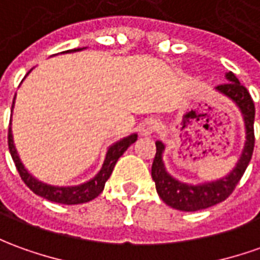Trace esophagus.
<instances>
[{"label": "esophagus", "mask_w": 260, "mask_h": 260, "mask_svg": "<svg viewBox=\"0 0 260 260\" xmlns=\"http://www.w3.org/2000/svg\"><path fill=\"white\" fill-rule=\"evenodd\" d=\"M158 126H159V122L155 118H148V119H145L144 122L139 125V134L142 137H149V135H152L153 132L158 129Z\"/></svg>", "instance_id": "obj_1"}]
</instances>
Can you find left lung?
<instances>
[{
  "label": "left lung",
  "mask_w": 260,
  "mask_h": 260,
  "mask_svg": "<svg viewBox=\"0 0 260 260\" xmlns=\"http://www.w3.org/2000/svg\"><path fill=\"white\" fill-rule=\"evenodd\" d=\"M225 84L218 85L215 89L219 93L228 96L241 111L243 123H245V145L241 156L235 168L223 178L216 181L204 182V183H186L178 181L169 174L164 162L165 145L156 141V153L152 164V179L155 181L156 192L159 198L171 208L183 212H195L201 209L211 208L213 205L225 201L232 192L238 182L241 181L242 175L248 168L253 146H255V134H253V121H255V105L250 98L248 89L242 85L239 79L232 72H226Z\"/></svg>",
  "instance_id": "obj_1"
}]
</instances>
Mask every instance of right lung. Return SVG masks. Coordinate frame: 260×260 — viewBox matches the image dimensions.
Segmentation results:
<instances>
[{
  "instance_id": "1",
  "label": "right lung",
  "mask_w": 260,
  "mask_h": 260,
  "mask_svg": "<svg viewBox=\"0 0 260 260\" xmlns=\"http://www.w3.org/2000/svg\"><path fill=\"white\" fill-rule=\"evenodd\" d=\"M85 48H78V49H71V51H65V52H78ZM29 74V72H28ZM26 74V75H28ZM15 105V98L12 102V109ZM11 109V112H12ZM138 139L137 134H131L129 137H125L119 141H116L115 144H112L108 148L107 155H105V159L104 164L101 167L100 172L93 176L92 179L84 182V183H79V185H74V186H55V185H48L45 182L38 181L35 176L29 174L24 167V164L21 162L17 152V148L14 145V137H12V129L11 123H10V129H8V146H10V153H11L14 164L18 169V174L21 176V179L25 182V185L32 190L35 195L38 197L45 198L51 202H56V204L62 205H78V204H85L89 202L95 198L100 195L101 192L104 190L105 186V182L109 179V176L112 174L115 164L118 159L122 156V153L129 148L131 145L134 144Z\"/></svg>"
}]
</instances>
